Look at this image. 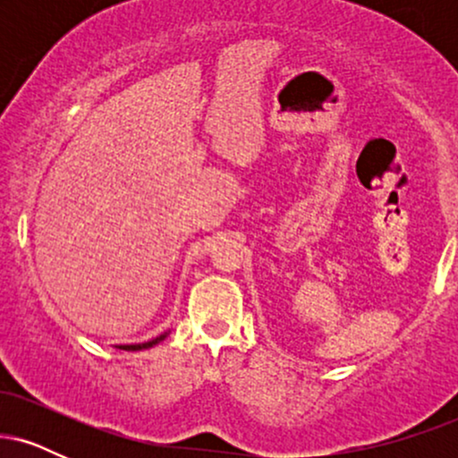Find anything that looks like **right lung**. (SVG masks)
<instances>
[{
  "instance_id": "obj_1",
  "label": "right lung",
  "mask_w": 458,
  "mask_h": 458,
  "mask_svg": "<svg viewBox=\"0 0 458 458\" xmlns=\"http://www.w3.org/2000/svg\"><path fill=\"white\" fill-rule=\"evenodd\" d=\"M165 338H167V331H165V334L157 335V338L148 340V343H140V344H118V346H115V349H123V351H141V349H150V346L159 344L161 340H165Z\"/></svg>"
}]
</instances>
